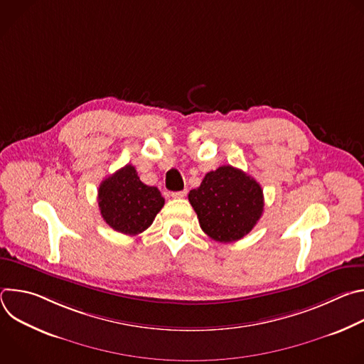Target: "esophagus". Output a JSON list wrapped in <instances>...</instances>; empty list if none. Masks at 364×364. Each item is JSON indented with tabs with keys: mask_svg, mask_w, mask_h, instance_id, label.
<instances>
[{
	"mask_svg": "<svg viewBox=\"0 0 364 364\" xmlns=\"http://www.w3.org/2000/svg\"><path fill=\"white\" fill-rule=\"evenodd\" d=\"M187 196V190H181V191H174V193H171V197L173 198H183V197H186Z\"/></svg>",
	"mask_w": 364,
	"mask_h": 364,
	"instance_id": "esophagus-1",
	"label": "esophagus"
}]
</instances>
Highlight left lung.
Listing matches in <instances>:
<instances>
[{
	"label": "left lung",
	"instance_id": "obj_1",
	"mask_svg": "<svg viewBox=\"0 0 364 364\" xmlns=\"http://www.w3.org/2000/svg\"><path fill=\"white\" fill-rule=\"evenodd\" d=\"M203 232L216 242L246 236L264 212V191L245 171L222 166L207 173L200 187L188 193Z\"/></svg>",
	"mask_w": 364,
	"mask_h": 364
}]
</instances>
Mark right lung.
Segmentation results:
<instances>
[{
	"mask_svg": "<svg viewBox=\"0 0 364 364\" xmlns=\"http://www.w3.org/2000/svg\"><path fill=\"white\" fill-rule=\"evenodd\" d=\"M97 203L103 220L114 230L135 236L152 225L164 197L157 187L144 184L135 167L127 164L100 183Z\"/></svg>",
	"mask_w": 364,
	"mask_h": 364,
	"instance_id": "1",
	"label": "right lung"
}]
</instances>
